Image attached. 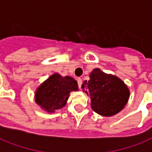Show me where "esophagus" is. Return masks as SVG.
Returning <instances> with one entry per match:
<instances>
[{"label":"esophagus","mask_w":152,"mask_h":152,"mask_svg":"<svg viewBox=\"0 0 152 152\" xmlns=\"http://www.w3.org/2000/svg\"><path fill=\"white\" fill-rule=\"evenodd\" d=\"M77 84H78L79 89H80L81 88V85H82V80H81V78H78L77 79Z\"/></svg>","instance_id":"esophagus-1"}]
</instances>
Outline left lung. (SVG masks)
Instances as JSON below:
<instances>
[{
	"instance_id": "obj_1",
	"label": "left lung",
	"mask_w": 152,
	"mask_h": 152,
	"mask_svg": "<svg viewBox=\"0 0 152 152\" xmlns=\"http://www.w3.org/2000/svg\"><path fill=\"white\" fill-rule=\"evenodd\" d=\"M81 88L91 96L93 110L103 116H112L118 113L129 98V91L124 82L98 68L93 70L90 80H85Z\"/></svg>"
}]
</instances>
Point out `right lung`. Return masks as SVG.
<instances>
[{
    "label": "right lung",
    "mask_w": 152,
    "mask_h": 152,
    "mask_svg": "<svg viewBox=\"0 0 152 152\" xmlns=\"http://www.w3.org/2000/svg\"><path fill=\"white\" fill-rule=\"evenodd\" d=\"M78 91L76 80L70 76L53 74L37 89L36 103L48 112H54L66 105L71 91Z\"/></svg>",
    "instance_id": "add662e5"
}]
</instances>
